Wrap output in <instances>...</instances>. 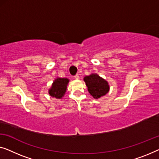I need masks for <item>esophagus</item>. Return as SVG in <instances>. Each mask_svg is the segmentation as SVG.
Here are the masks:
<instances>
[{"mask_svg":"<svg viewBox=\"0 0 159 159\" xmlns=\"http://www.w3.org/2000/svg\"><path fill=\"white\" fill-rule=\"evenodd\" d=\"M74 79H79V75H78V74L75 75H74Z\"/></svg>","mask_w":159,"mask_h":159,"instance_id":"esophagus-1","label":"esophagus"}]
</instances>
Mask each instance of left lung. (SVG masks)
Here are the masks:
<instances>
[{
	"instance_id": "1",
	"label": "left lung",
	"mask_w": 159,
	"mask_h": 159,
	"mask_svg": "<svg viewBox=\"0 0 159 159\" xmlns=\"http://www.w3.org/2000/svg\"><path fill=\"white\" fill-rule=\"evenodd\" d=\"M88 91L95 98L104 96L109 91L108 82L97 74H91L84 78Z\"/></svg>"
}]
</instances>
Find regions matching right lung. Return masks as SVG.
<instances>
[{
    "label": "right lung",
    "instance_id": "right-lung-1",
    "mask_svg": "<svg viewBox=\"0 0 159 159\" xmlns=\"http://www.w3.org/2000/svg\"><path fill=\"white\" fill-rule=\"evenodd\" d=\"M69 80L67 79H57L53 82L51 89L49 90V94L56 98H62L66 91V86Z\"/></svg>",
    "mask_w": 159,
    "mask_h": 159
}]
</instances>
